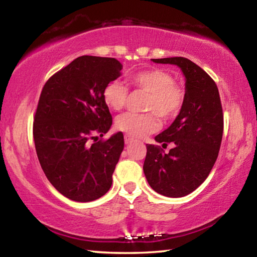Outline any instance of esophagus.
I'll return each mask as SVG.
<instances>
[{"mask_svg": "<svg viewBox=\"0 0 257 257\" xmlns=\"http://www.w3.org/2000/svg\"><path fill=\"white\" fill-rule=\"evenodd\" d=\"M133 142H135V141H134V138L129 137V136H124V143H125V144L129 145V144H132Z\"/></svg>", "mask_w": 257, "mask_h": 257, "instance_id": "34e87169", "label": "esophagus"}]
</instances>
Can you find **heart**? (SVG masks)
Masks as SVG:
<instances>
[{
  "instance_id": "heart-1",
  "label": "heart",
  "mask_w": 257,
  "mask_h": 257,
  "mask_svg": "<svg viewBox=\"0 0 257 257\" xmlns=\"http://www.w3.org/2000/svg\"><path fill=\"white\" fill-rule=\"evenodd\" d=\"M128 82L137 89L149 93L146 110L154 111L161 119L170 120L178 115L185 102V90L175 84L170 72L159 68L139 71L128 78ZM128 89L122 82L113 80L104 87L103 99L106 105L119 111L125 105ZM115 127L132 137L142 138L159 129V121L154 113H125L116 119Z\"/></svg>"
}]
</instances>
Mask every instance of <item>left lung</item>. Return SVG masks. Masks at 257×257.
Wrapping results in <instances>:
<instances>
[{
  "label": "left lung",
  "instance_id": "8db88e82",
  "mask_svg": "<svg viewBox=\"0 0 257 257\" xmlns=\"http://www.w3.org/2000/svg\"><path fill=\"white\" fill-rule=\"evenodd\" d=\"M173 64L185 77V102L170 127L155 137L173 149L165 154L146 145L145 177L152 189L167 197H182L201 186L210 175L223 135V114L219 90L207 73L186 58L152 59Z\"/></svg>",
  "mask_w": 257,
  "mask_h": 257
}]
</instances>
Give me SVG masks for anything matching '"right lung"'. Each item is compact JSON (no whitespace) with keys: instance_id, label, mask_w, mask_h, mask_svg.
I'll use <instances>...</instances> for the list:
<instances>
[{"instance_id":"add662e5","label":"right lung","mask_w":257,"mask_h":257,"mask_svg":"<svg viewBox=\"0 0 257 257\" xmlns=\"http://www.w3.org/2000/svg\"><path fill=\"white\" fill-rule=\"evenodd\" d=\"M114 58L79 56L52 76L43 87L34 122L38 161L54 188L75 202L105 195L123 151L122 133L103 137L112 115L103 99L108 82L121 76Z\"/></svg>"}]
</instances>
